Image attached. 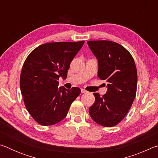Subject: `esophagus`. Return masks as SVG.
Listing matches in <instances>:
<instances>
[{"instance_id":"34e87169","label":"esophagus","mask_w":158,"mask_h":158,"mask_svg":"<svg viewBox=\"0 0 158 158\" xmlns=\"http://www.w3.org/2000/svg\"><path fill=\"white\" fill-rule=\"evenodd\" d=\"M81 93H85L87 91H86V90H85V89H81Z\"/></svg>"}]
</instances>
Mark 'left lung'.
Instances as JSON below:
<instances>
[{"mask_svg":"<svg viewBox=\"0 0 158 158\" xmlns=\"http://www.w3.org/2000/svg\"><path fill=\"white\" fill-rule=\"evenodd\" d=\"M98 61V76L107 82V91L89 108L90 117L105 127L116 125L126 116L137 92V72L132 55L122 45L107 40L88 41Z\"/></svg>","mask_w":158,"mask_h":158,"instance_id":"left-lung-1","label":"left lung"}]
</instances>
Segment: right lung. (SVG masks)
I'll list each match as a JSON object with an SVG mask.
<instances>
[{
    "instance_id": "right-lung-1",
    "label": "right lung",
    "mask_w": 158,
    "mask_h": 158,
    "mask_svg": "<svg viewBox=\"0 0 158 158\" xmlns=\"http://www.w3.org/2000/svg\"><path fill=\"white\" fill-rule=\"evenodd\" d=\"M84 41L58 42L40 45L23 63L20 89L26 108L37 123L52 125L65 118L79 88H58V79L67 78L70 63Z\"/></svg>"
}]
</instances>
